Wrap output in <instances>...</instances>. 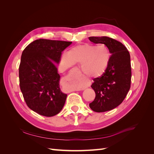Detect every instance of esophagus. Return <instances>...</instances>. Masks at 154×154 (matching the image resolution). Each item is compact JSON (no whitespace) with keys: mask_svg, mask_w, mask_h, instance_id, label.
I'll list each match as a JSON object with an SVG mask.
<instances>
[{"mask_svg":"<svg viewBox=\"0 0 154 154\" xmlns=\"http://www.w3.org/2000/svg\"><path fill=\"white\" fill-rule=\"evenodd\" d=\"M67 81V78H63L62 79V81H61V83H62V85H64L65 83H66V82ZM85 88V87H83V88H80V89H78V91H83V90H84Z\"/></svg>","mask_w":154,"mask_h":154,"instance_id":"obj_1","label":"esophagus"}]
</instances>
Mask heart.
<instances>
[{"label":"heart","instance_id":"heart-1","mask_svg":"<svg viewBox=\"0 0 154 154\" xmlns=\"http://www.w3.org/2000/svg\"><path fill=\"white\" fill-rule=\"evenodd\" d=\"M109 62L110 53L106 46L87 44L72 48L60 58V64L63 67L67 69L74 63H81L83 71L92 77L101 76L106 71ZM85 85V78L80 77L78 80L70 82L67 88L68 91L80 89Z\"/></svg>","mask_w":154,"mask_h":154}]
</instances>
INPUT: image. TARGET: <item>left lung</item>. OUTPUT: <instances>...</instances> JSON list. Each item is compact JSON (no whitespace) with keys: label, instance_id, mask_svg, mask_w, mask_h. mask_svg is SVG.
<instances>
[{"label":"left lung","instance_id":"obj_1","mask_svg":"<svg viewBox=\"0 0 154 154\" xmlns=\"http://www.w3.org/2000/svg\"><path fill=\"white\" fill-rule=\"evenodd\" d=\"M88 39L94 44H105L112 54L106 71L93 79L91 85L96 97L89 104L90 108L96 112H103L117 107L127 96L131 83L130 56L125 46L113 38L91 36Z\"/></svg>","mask_w":154,"mask_h":154}]
</instances>
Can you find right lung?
Segmentation results:
<instances>
[{"label":"right lung","mask_w":154,"mask_h":154,"mask_svg":"<svg viewBox=\"0 0 154 154\" xmlns=\"http://www.w3.org/2000/svg\"><path fill=\"white\" fill-rule=\"evenodd\" d=\"M72 42L36 40L23 51L19 66L20 87L29 108L51 117L62 110L67 94L60 88L56 64Z\"/></svg>","instance_id":"obj_1"}]
</instances>
